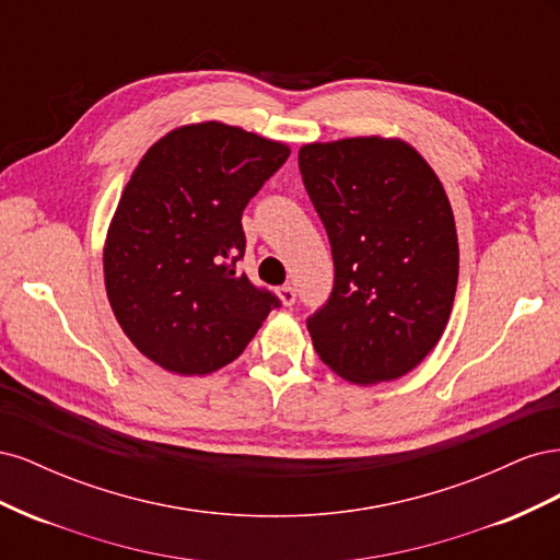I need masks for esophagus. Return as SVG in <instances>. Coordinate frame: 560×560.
<instances>
[{"instance_id": "esophagus-1", "label": "esophagus", "mask_w": 560, "mask_h": 560, "mask_svg": "<svg viewBox=\"0 0 560 560\" xmlns=\"http://www.w3.org/2000/svg\"><path fill=\"white\" fill-rule=\"evenodd\" d=\"M276 294H278V299L282 301V306H294V301H296V292H294V287H290V284L278 287Z\"/></svg>"}]
</instances>
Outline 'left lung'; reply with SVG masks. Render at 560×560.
<instances>
[{"instance_id": "8db88e82", "label": "left lung", "mask_w": 560, "mask_h": 560, "mask_svg": "<svg viewBox=\"0 0 560 560\" xmlns=\"http://www.w3.org/2000/svg\"><path fill=\"white\" fill-rule=\"evenodd\" d=\"M334 257L329 301L308 317L315 352L358 385L409 374L442 338L457 287V233L444 184L399 138L299 149Z\"/></svg>"}]
</instances>
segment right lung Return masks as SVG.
I'll list each match as a JSON object with an SVG mask.
<instances>
[{
	"label": "right lung",
	"mask_w": 560,
	"mask_h": 560,
	"mask_svg": "<svg viewBox=\"0 0 560 560\" xmlns=\"http://www.w3.org/2000/svg\"><path fill=\"white\" fill-rule=\"evenodd\" d=\"M287 156L284 142L219 121L179 126L149 147L103 252L109 306L144 358L179 376L212 374L278 306L235 261L243 210Z\"/></svg>",
	"instance_id": "right-lung-1"
}]
</instances>
